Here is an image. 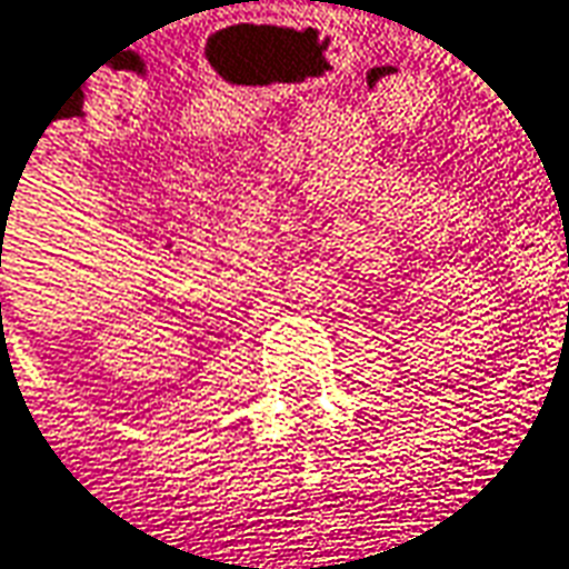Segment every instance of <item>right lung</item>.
I'll return each mask as SVG.
<instances>
[{"mask_svg": "<svg viewBox=\"0 0 569 569\" xmlns=\"http://www.w3.org/2000/svg\"><path fill=\"white\" fill-rule=\"evenodd\" d=\"M0 309H2V306H0Z\"/></svg>", "mask_w": 569, "mask_h": 569, "instance_id": "1", "label": "right lung"}]
</instances>
